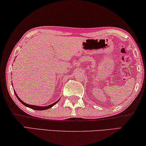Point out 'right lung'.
I'll use <instances>...</instances> for the list:
<instances>
[{
    "label": "right lung",
    "instance_id": "1",
    "mask_svg": "<svg viewBox=\"0 0 146 146\" xmlns=\"http://www.w3.org/2000/svg\"><path fill=\"white\" fill-rule=\"evenodd\" d=\"M14 92H15V94L17 96V98L18 100H19V101L21 102V103H22V104L24 105V106H25L26 107H29V108H31L32 109H34V110H37V111H42V110H45V109H50V107H52V106H54L55 104H56V103H57V102L59 101V100H57V102H56L55 103H54V104H52L51 105H50V106H44V107H39V106H32V105H29V104H25V102H23L22 100H21L18 97V96L17 95L15 91H14Z\"/></svg>",
    "mask_w": 146,
    "mask_h": 146
}]
</instances>
